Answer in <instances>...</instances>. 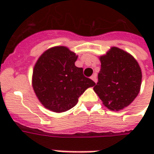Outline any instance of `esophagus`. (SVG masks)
<instances>
[{
    "label": "esophagus",
    "mask_w": 154,
    "mask_h": 154,
    "mask_svg": "<svg viewBox=\"0 0 154 154\" xmlns=\"http://www.w3.org/2000/svg\"><path fill=\"white\" fill-rule=\"evenodd\" d=\"M91 80H93V82H97V74L94 73L91 77Z\"/></svg>",
    "instance_id": "34e87169"
}]
</instances>
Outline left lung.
<instances>
[{
  "mask_svg": "<svg viewBox=\"0 0 154 154\" xmlns=\"http://www.w3.org/2000/svg\"><path fill=\"white\" fill-rule=\"evenodd\" d=\"M101 67L94 91L106 106L119 110L128 106L140 90L142 72L137 61L116 47L100 57Z\"/></svg>",
  "mask_w": 154,
  "mask_h": 154,
  "instance_id": "obj_1",
  "label": "left lung"
}]
</instances>
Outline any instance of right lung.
<instances>
[{
  "label": "right lung",
  "mask_w": 154,
  "mask_h": 154,
  "mask_svg": "<svg viewBox=\"0 0 154 154\" xmlns=\"http://www.w3.org/2000/svg\"><path fill=\"white\" fill-rule=\"evenodd\" d=\"M77 56L63 46L51 48L41 55L33 72V88L44 107L63 112L76 106L93 81L75 66Z\"/></svg>",
  "instance_id": "obj_1"
}]
</instances>
